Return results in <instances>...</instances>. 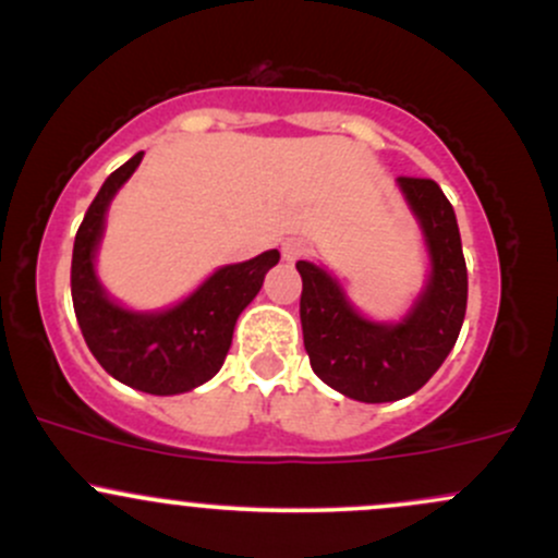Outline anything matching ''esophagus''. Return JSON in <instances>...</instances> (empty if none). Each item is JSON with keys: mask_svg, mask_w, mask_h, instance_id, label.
Segmentation results:
<instances>
[{"mask_svg": "<svg viewBox=\"0 0 558 558\" xmlns=\"http://www.w3.org/2000/svg\"><path fill=\"white\" fill-rule=\"evenodd\" d=\"M283 259L289 262V265H293V262H299V259H304V256L310 254V246L307 243L302 241V238H289V241L283 243Z\"/></svg>", "mask_w": 558, "mask_h": 558, "instance_id": "esophagus-1", "label": "esophagus"}]
</instances>
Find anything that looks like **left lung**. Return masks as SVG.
I'll list each match as a JSON object with an SVG mask.
<instances>
[{"mask_svg":"<svg viewBox=\"0 0 558 558\" xmlns=\"http://www.w3.org/2000/svg\"><path fill=\"white\" fill-rule=\"evenodd\" d=\"M397 185L432 256L426 289L405 320L395 326L365 320L339 280L312 262H296L299 315L312 371L330 389L360 402H395L418 391L456 347L466 317L469 275L450 201L426 177H397Z\"/></svg>","mask_w":558,"mask_h":558,"instance_id":"obj_1","label":"left lung"}]
</instances>
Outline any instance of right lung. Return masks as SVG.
I'll list each match as a JSON object with an SVG mask.
<instances>
[{
  "label": "right lung",
  "instance_id": "right-lung-1",
  "mask_svg": "<svg viewBox=\"0 0 558 558\" xmlns=\"http://www.w3.org/2000/svg\"><path fill=\"white\" fill-rule=\"evenodd\" d=\"M143 161V153L102 182L73 241L71 296L89 352L116 381L148 395H182L222 368L238 315L248 307L278 265V248L211 275L182 304L163 312H130L110 302L95 275L110 198Z\"/></svg>",
  "mask_w": 558,
  "mask_h": 558
}]
</instances>
